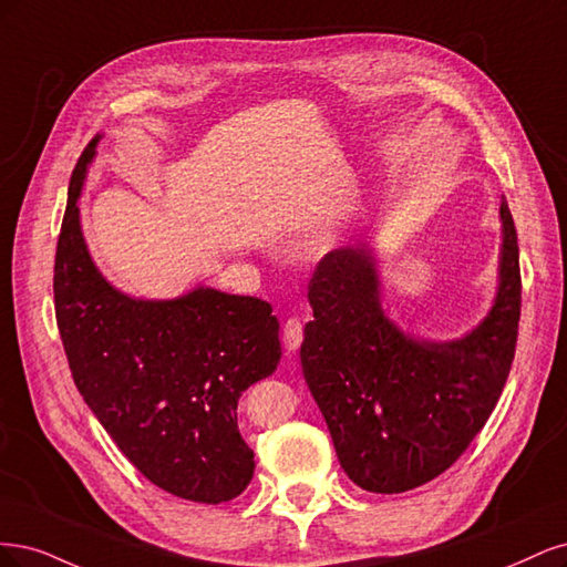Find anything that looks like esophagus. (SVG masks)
Listing matches in <instances>:
<instances>
[{
  "instance_id": "esophagus-1",
  "label": "esophagus",
  "mask_w": 567,
  "mask_h": 567,
  "mask_svg": "<svg viewBox=\"0 0 567 567\" xmlns=\"http://www.w3.org/2000/svg\"><path fill=\"white\" fill-rule=\"evenodd\" d=\"M301 341H303V324H301V320L289 318L282 324V343H285V349L289 353H295L299 346H301Z\"/></svg>"
}]
</instances>
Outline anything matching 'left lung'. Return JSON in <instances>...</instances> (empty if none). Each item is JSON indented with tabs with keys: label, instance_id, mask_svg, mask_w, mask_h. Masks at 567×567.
Returning <instances> with one entry per match:
<instances>
[{
	"label": "left lung",
	"instance_id": "1",
	"mask_svg": "<svg viewBox=\"0 0 567 567\" xmlns=\"http://www.w3.org/2000/svg\"><path fill=\"white\" fill-rule=\"evenodd\" d=\"M495 306L466 337L433 343L383 316L368 245L341 247L308 285L313 320L301 343L303 379L355 485L395 495L441 476L481 433L504 391L520 320L514 216L502 195Z\"/></svg>",
	"mask_w": 567,
	"mask_h": 567
}]
</instances>
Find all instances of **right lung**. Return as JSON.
<instances>
[{"label": "right lung", "instance_id": "1", "mask_svg": "<svg viewBox=\"0 0 567 567\" xmlns=\"http://www.w3.org/2000/svg\"><path fill=\"white\" fill-rule=\"evenodd\" d=\"M99 136L80 155L53 264L56 322L75 386L145 478L169 495L221 504L243 495L254 452L237 400L280 362L268 301L197 287L169 301L132 299L89 257L78 199Z\"/></svg>", "mask_w": 567, "mask_h": 567}]
</instances>
